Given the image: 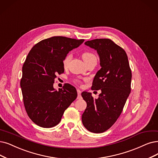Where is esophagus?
<instances>
[{"mask_svg": "<svg viewBox=\"0 0 158 158\" xmlns=\"http://www.w3.org/2000/svg\"><path fill=\"white\" fill-rule=\"evenodd\" d=\"M81 91L79 89H77V93H78V97H77V98L78 99H81Z\"/></svg>", "mask_w": 158, "mask_h": 158, "instance_id": "34e87169", "label": "esophagus"}]
</instances>
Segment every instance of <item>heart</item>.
I'll return each mask as SVG.
<instances>
[{"instance_id":"obj_1","label":"heart","mask_w":158,"mask_h":158,"mask_svg":"<svg viewBox=\"0 0 158 158\" xmlns=\"http://www.w3.org/2000/svg\"><path fill=\"white\" fill-rule=\"evenodd\" d=\"M81 56H82V58L84 60V61L86 63L89 62V61L94 60V59H97L96 56L94 55L93 52H89V51H84L81 54ZM71 59V53H68L64 58V60H63V66H64L65 68L67 67L69 61H70ZM75 82L77 83H80L79 80H76Z\"/></svg>"}]
</instances>
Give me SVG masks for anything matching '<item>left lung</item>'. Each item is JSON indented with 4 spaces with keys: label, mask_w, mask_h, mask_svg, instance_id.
<instances>
[{
    "label": "left lung",
    "mask_w": 158,
    "mask_h": 158,
    "mask_svg": "<svg viewBox=\"0 0 158 158\" xmlns=\"http://www.w3.org/2000/svg\"><path fill=\"white\" fill-rule=\"evenodd\" d=\"M97 51L101 69L93 81L92 90L102 93L94 100L91 93L83 92L87 103L81 116L84 127L93 133H102L113 125L121 115L131 91V71L124 50L110 39L85 42Z\"/></svg>",
    "instance_id": "obj_1"
}]
</instances>
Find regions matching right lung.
Returning <instances> with one entry per match:
<instances>
[{
    "label": "right lung",
    "mask_w": 158,
    "mask_h": 158,
    "mask_svg": "<svg viewBox=\"0 0 158 158\" xmlns=\"http://www.w3.org/2000/svg\"><path fill=\"white\" fill-rule=\"evenodd\" d=\"M84 40L54 36L32 47L23 66L21 87L25 110L30 118L43 128H52L61 121L64 111L77 97L73 85L65 84L56 91L53 84L64 73L63 60Z\"/></svg>",
    "instance_id": "right-lung-1"
}]
</instances>
